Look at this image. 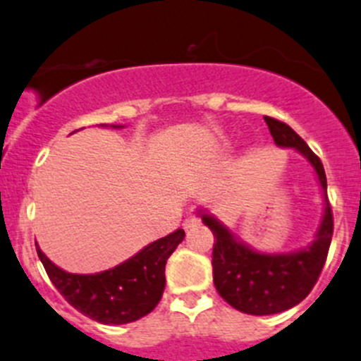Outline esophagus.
Wrapping results in <instances>:
<instances>
[{"label": "esophagus", "instance_id": "obj_1", "mask_svg": "<svg viewBox=\"0 0 361 361\" xmlns=\"http://www.w3.org/2000/svg\"><path fill=\"white\" fill-rule=\"evenodd\" d=\"M199 222H201V220H199V216L190 215V216H187V219L183 220V227H185V229H190V227L197 226Z\"/></svg>", "mask_w": 361, "mask_h": 361}]
</instances>
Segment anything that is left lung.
Wrapping results in <instances>:
<instances>
[{
    "instance_id": "8db88e82",
    "label": "left lung",
    "mask_w": 361,
    "mask_h": 361,
    "mask_svg": "<svg viewBox=\"0 0 361 361\" xmlns=\"http://www.w3.org/2000/svg\"><path fill=\"white\" fill-rule=\"evenodd\" d=\"M264 121L275 145L296 148L309 159L326 192V174L319 157L284 121L269 116H264ZM202 222L215 238L212 266L216 291L231 307L252 316L284 312L305 300L323 271L334 236V213L328 197L316 240L309 248L295 254H259L234 240L233 234L209 215H202Z\"/></svg>"
}]
</instances>
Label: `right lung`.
I'll return each instance as SVG.
<instances>
[{"mask_svg":"<svg viewBox=\"0 0 361 361\" xmlns=\"http://www.w3.org/2000/svg\"><path fill=\"white\" fill-rule=\"evenodd\" d=\"M185 231L153 241L116 268L95 275H75L37 254L59 295L84 316L102 324H127L152 312L166 288V262L183 241Z\"/></svg>","mask_w":361,"mask_h":361,"instance_id":"1","label":"right lung"}]
</instances>
